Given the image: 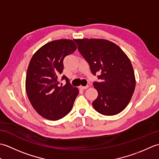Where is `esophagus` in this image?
I'll use <instances>...</instances> for the list:
<instances>
[{"instance_id": "34e87169", "label": "esophagus", "mask_w": 159, "mask_h": 159, "mask_svg": "<svg viewBox=\"0 0 159 159\" xmlns=\"http://www.w3.org/2000/svg\"><path fill=\"white\" fill-rule=\"evenodd\" d=\"M89 87V85H86V86H80V88L82 89H86Z\"/></svg>"}]
</instances>
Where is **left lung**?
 Returning <instances> with one entry per match:
<instances>
[{
    "mask_svg": "<svg viewBox=\"0 0 159 159\" xmlns=\"http://www.w3.org/2000/svg\"><path fill=\"white\" fill-rule=\"evenodd\" d=\"M78 49L88 62L91 71L100 82H94L97 98L92 102L98 112L114 116L130 102L135 88L133 66L125 52L116 43L104 39H74Z\"/></svg>",
    "mask_w": 159,
    "mask_h": 159,
    "instance_id": "8db88e82",
    "label": "left lung"
}]
</instances>
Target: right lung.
<instances>
[{
    "label": "right lung",
    "instance_id": "1",
    "mask_svg": "<svg viewBox=\"0 0 159 159\" xmlns=\"http://www.w3.org/2000/svg\"><path fill=\"white\" fill-rule=\"evenodd\" d=\"M77 48L72 39L54 40L39 48L30 61L25 87L31 105L39 115L49 120L61 119L72 109L79 89L70 85L68 78L59 83L65 57Z\"/></svg>",
    "mask_w": 159,
    "mask_h": 159
}]
</instances>
